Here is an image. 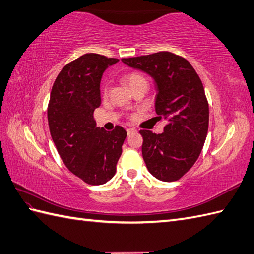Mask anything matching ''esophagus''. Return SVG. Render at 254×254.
I'll use <instances>...</instances> for the list:
<instances>
[{
    "mask_svg": "<svg viewBox=\"0 0 254 254\" xmlns=\"http://www.w3.org/2000/svg\"><path fill=\"white\" fill-rule=\"evenodd\" d=\"M127 134L129 135V134H132V133H134V132H136V129L133 128V127H128V128L127 129Z\"/></svg>",
    "mask_w": 254,
    "mask_h": 254,
    "instance_id": "34e87169",
    "label": "esophagus"
}]
</instances>
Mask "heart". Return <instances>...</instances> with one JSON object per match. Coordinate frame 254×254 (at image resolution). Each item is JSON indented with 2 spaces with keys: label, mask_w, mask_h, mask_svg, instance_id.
I'll return each mask as SVG.
<instances>
[{
  "label": "heart",
  "mask_w": 254,
  "mask_h": 254,
  "mask_svg": "<svg viewBox=\"0 0 254 254\" xmlns=\"http://www.w3.org/2000/svg\"><path fill=\"white\" fill-rule=\"evenodd\" d=\"M123 80H125V82L127 84V86L129 88H132L133 86H135L138 83H141V82H147L144 76L138 72L127 73L125 76H123ZM107 92H108V85L105 84L104 87H103V93L107 94Z\"/></svg>",
  "instance_id": "b5f03b06"
}]
</instances>
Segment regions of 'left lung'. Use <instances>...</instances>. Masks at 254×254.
<instances>
[{
  "label": "left lung",
  "mask_w": 254,
  "mask_h": 254,
  "mask_svg": "<svg viewBox=\"0 0 254 254\" xmlns=\"http://www.w3.org/2000/svg\"><path fill=\"white\" fill-rule=\"evenodd\" d=\"M121 61L155 79L157 118L167 121L162 134L139 131L146 167L158 180L178 181L197 161L207 138L209 103L202 82L190 62L171 52Z\"/></svg>",
  "instance_id": "obj_1"
}]
</instances>
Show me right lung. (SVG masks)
<instances>
[{"instance_id":"obj_1","label":"right lung","mask_w":254,"mask_h":254,"mask_svg":"<svg viewBox=\"0 0 254 254\" xmlns=\"http://www.w3.org/2000/svg\"><path fill=\"white\" fill-rule=\"evenodd\" d=\"M119 60L87 53L64 66L53 84L47 120L64 166L86 184L102 185L114 178L126 129L96 127L99 84L105 69Z\"/></svg>"}]
</instances>
